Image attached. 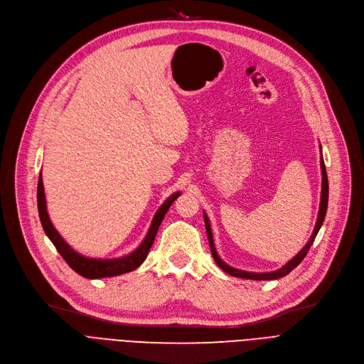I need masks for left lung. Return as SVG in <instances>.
<instances>
[{
	"label": "left lung",
	"mask_w": 364,
	"mask_h": 364,
	"mask_svg": "<svg viewBox=\"0 0 364 364\" xmlns=\"http://www.w3.org/2000/svg\"><path fill=\"white\" fill-rule=\"evenodd\" d=\"M321 174H323V187H321V200H320V209H318V218H317V223H316V227H314V232L310 237V240L307 242V245H305L302 250L298 252V255H295L288 264H286L284 267H282V269L276 270V272H272V273H250V272H242V270H236L233 269V267L227 265L224 261H221V258L218 257L217 251H215V246H214V240H213V233H211V225H209V220L206 215H203L205 218V227H206V235H208V242H209V246H211V252H213V257H214V261L218 264V267L221 270H224L225 273L232 274L235 277H240V279H252V280H274V279H280L286 274H289L295 267L305 258V255H307V252L310 251V247L320 230V227L324 221V217H326V211H328V198H329V184H328V174H326V166H324V161L321 158Z\"/></svg>",
	"instance_id": "left-lung-1"
}]
</instances>
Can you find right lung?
<instances>
[{"instance_id": "obj_1", "label": "right lung", "mask_w": 364, "mask_h": 364, "mask_svg": "<svg viewBox=\"0 0 364 364\" xmlns=\"http://www.w3.org/2000/svg\"><path fill=\"white\" fill-rule=\"evenodd\" d=\"M178 196H180V193H174L171 198H168L166 202H164V205L158 209L155 218H153V221H151L150 230L137 251H134L132 254H129L124 258H119V259H91V258H85L80 254H76L73 250H70V246H68V243L60 237V235L55 232V228L53 227V224L48 218V214H47L44 186H43L41 176H40V180H38V190H36L38 213H40V220H41L46 235L53 242L55 250L59 251V254L63 257V259L68 262L70 269L87 279L112 277V276H119V274L136 270L137 267L146 259L149 250L151 247L153 242H155L158 228H159L165 214L168 213V209L172 205V202H174Z\"/></svg>"}]
</instances>
